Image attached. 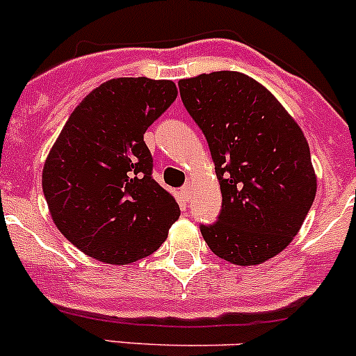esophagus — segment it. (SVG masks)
Wrapping results in <instances>:
<instances>
[{"label": "esophagus", "mask_w": 356, "mask_h": 356, "mask_svg": "<svg viewBox=\"0 0 356 356\" xmlns=\"http://www.w3.org/2000/svg\"><path fill=\"white\" fill-rule=\"evenodd\" d=\"M181 195H183V199H185V202H188L190 195H192V186H190V185L183 186V188H181Z\"/></svg>", "instance_id": "esophagus-1"}]
</instances>
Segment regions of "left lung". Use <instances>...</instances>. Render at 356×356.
I'll list each match as a JSON object with an SVG mask.
<instances>
[{"label": "left lung", "mask_w": 356, "mask_h": 356, "mask_svg": "<svg viewBox=\"0 0 356 356\" xmlns=\"http://www.w3.org/2000/svg\"><path fill=\"white\" fill-rule=\"evenodd\" d=\"M181 101L207 138L222 195L205 243L234 266L276 257L302 228L317 192L309 142L262 83L240 72L178 82Z\"/></svg>", "instance_id": "obj_1"}]
</instances>
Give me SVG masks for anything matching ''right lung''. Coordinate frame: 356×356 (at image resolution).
<instances>
[{"mask_svg": "<svg viewBox=\"0 0 356 356\" xmlns=\"http://www.w3.org/2000/svg\"><path fill=\"white\" fill-rule=\"evenodd\" d=\"M178 96L171 80L122 76L73 109L42 168L53 222L80 252L127 266L154 254L179 218L151 177L147 128Z\"/></svg>", "mask_w": 356, "mask_h": 356, "instance_id": "right-lung-1", "label": "right lung"}]
</instances>
